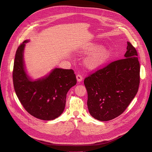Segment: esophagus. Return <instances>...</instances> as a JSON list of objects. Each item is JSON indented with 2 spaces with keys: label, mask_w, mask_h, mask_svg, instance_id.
Masks as SVG:
<instances>
[{
  "label": "esophagus",
  "mask_w": 152,
  "mask_h": 152,
  "mask_svg": "<svg viewBox=\"0 0 152 152\" xmlns=\"http://www.w3.org/2000/svg\"><path fill=\"white\" fill-rule=\"evenodd\" d=\"M76 79H77V80L78 82H80L82 81V80H83L82 76L80 75H79V74L76 76Z\"/></svg>",
  "instance_id": "obj_1"
}]
</instances>
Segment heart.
Returning <instances> with one entry per match:
<instances>
[{
  "mask_svg": "<svg viewBox=\"0 0 152 152\" xmlns=\"http://www.w3.org/2000/svg\"><path fill=\"white\" fill-rule=\"evenodd\" d=\"M97 45H92L89 50L93 52L85 60V66L89 70H94L103 66L109 60L111 56L110 50L107 47H101Z\"/></svg>",
  "mask_w": 152,
  "mask_h": 152,
  "instance_id": "heart-1",
  "label": "heart"
}]
</instances>
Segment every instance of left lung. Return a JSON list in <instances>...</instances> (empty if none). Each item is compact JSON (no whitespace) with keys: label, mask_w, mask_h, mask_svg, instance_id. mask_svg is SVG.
Wrapping results in <instances>:
<instances>
[{"label":"left lung","mask_w":152,"mask_h":152,"mask_svg":"<svg viewBox=\"0 0 152 152\" xmlns=\"http://www.w3.org/2000/svg\"><path fill=\"white\" fill-rule=\"evenodd\" d=\"M125 58L110 63L86 77L87 105L90 115L100 121L121 115L137 94L140 63L135 48L127 42Z\"/></svg>","instance_id":"obj_1"}]
</instances>
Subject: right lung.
I'll return each instance as SVG.
<instances>
[{
  "label": "right lung",
  "instance_id": "obj_1",
  "mask_svg": "<svg viewBox=\"0 0 152 152\" xmlns=\"http://www.w3.org/2000/svg\"><path fill=\"white\" fill-rule=\"evenodd\" d=\"M24 40L18 48L14 60L13 83L20 102L33 116L44 121L54 120L63 112L66 95L76 84L72 69L55 68L49 74L33 80L27 74L24 61Z\"/></svg>",
  "mask_w": 152,
  "mask_h": 152
}]
</instances>
